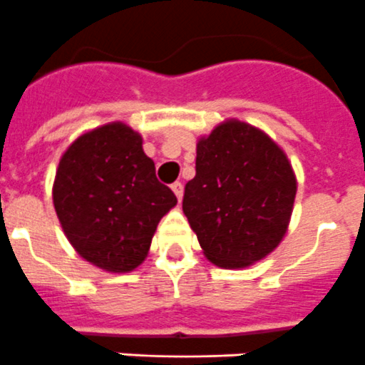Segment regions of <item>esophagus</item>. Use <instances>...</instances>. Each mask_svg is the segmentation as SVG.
I'll use <instances>...</instances> for the list:
<instances>
[{
  "label": "esophagus",
  "mask_w": 365,
  "mask_h": 365,
  "mask_svg": "<svg viewBox=\"0 0 365 365\" xmlns=\"http://www.w3.org/2000/svg\"><path fill=\"white\" fill-rule=\"evenodd\" d=\"M172 190H173V193H175V197L179 199V202H180V199H182V185H180L179 180H177V182H173Z\"/></svg>",
  "instance_id": "esophagus-1"
}]
</instances>
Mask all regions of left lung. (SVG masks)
<instances>
[{
    "label": "left lung",
    "instance_id": "obj_1",
    "mask_svg": "<svg viewBox=\"0 0 365 365\" xmlns=\"http://www.w3.org/2000/svg\"><path fill=\"white\" fill-rule=\"evenodd\" d=\"M296 190L285 151L259 128L228 118L197 140L182 212L206 259L245 269L282 243Z\"/></svg>",
    "mask_w": 365,
    "mask_h": 365
}]
</instances>
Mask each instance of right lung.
Here are the masks:
<instances>
[{"mask_svg":"<svg viewBox=\"0 0 365 365\" xmlns=\"http://www.w3.org/2000/svg\"><path fill=\"white\" fill-rule=\"evenodd\" d=\"M53 202L80 257L120 274L146 259L157 225L177 197L157 180L140 133L124 122H109L80 135L63 151Z\"/></svg>","mask_w":365,"mask_h":365,"instance_id":"obj_1","label":"right lung"}]
</instances>
